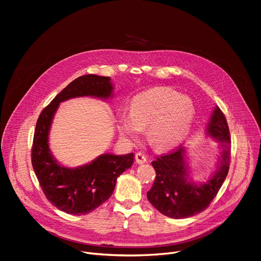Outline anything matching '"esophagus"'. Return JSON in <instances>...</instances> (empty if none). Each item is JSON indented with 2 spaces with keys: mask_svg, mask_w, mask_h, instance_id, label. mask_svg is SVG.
Wrapping results in <instances>:
<instances>
[{
  "mask_svg": "<svg viewBox=\"0 0 261 261\" xmlns=\"http://www.w3.org/2000/svg\"><path fill=\"white\" fill-rule=\"evenodd\" d=\"M135 161L138 164H144L148 161V158L144 154V153H141V152H138L135 154Z\"/></svg>",
  "mask_w": 261,
  "mask_h": 261,
  "instance_id": "obj_1",
  "label": "esophagus"
}]
</instances>
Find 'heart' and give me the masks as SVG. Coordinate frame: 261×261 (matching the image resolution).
<instances>
[{
  "instance_id": "b5f03b06",
  "label": "heart",
  "mask_w": 261,
  "mask_h": 261,
  "mask_svg": "<svg viewBox=\"0 0 261 261\" xmlns=\"http://www.w3.org/2000/svg\"><path fill=\"white\" fill-rule=\"evenodd\" d=\"M194 117L195 107L187 96L168 88H153L134 96L129 114H119L117 129L123 138L136 142L146 128L148 142L165 151L186 138Z\"/></svg>"
}]
</instances>
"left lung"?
<instances>
[{
  "mask_svg": "<svg viewBox=\"0 0 261 261\" xmlns=\"http://www.w3.org/2000/svg\"><path fill=\"white\" fill-rule=\"evenodd\" d=\"M205 135L216 141L221 151L216 170L204 182L195 181L191 176L187 148L184 146L152 162L156 176L147 198L161 214L173 219L197 215L208 206L222 186L229 168L230 138L225 116L219 107L213 110Z\"/></svg>",
  "mask_w": 261,
  "mask_h": 261,
  "instance_id": "left-lung-1",
  "label": "left lung"
}]
</instances>
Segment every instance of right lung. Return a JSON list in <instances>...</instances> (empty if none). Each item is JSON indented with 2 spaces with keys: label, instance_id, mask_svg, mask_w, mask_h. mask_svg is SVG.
<instances>
[{
  "label": "right lung",
  "instance_id": "right-lung-1",
  "mask_svg": "<svg viewBox=\"0 0 261 261\" xmlns=\"http://www.w3.org/2000/svg\"><path fill=\"white\" fill-rule=\"evenodd\" d=\"M111 77L85 75L65 87L41 112L35 130L32 164L47 200L70 215H86L112 196L117 177L134 163V153H102L78 167H66L49 148V131L61 102L77 97L113 98Z\"/></svg>",
  "mask_w": 261,
  "mask_h": 261
}]
</instances>
